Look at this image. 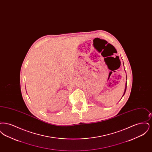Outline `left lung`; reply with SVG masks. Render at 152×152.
<instances>
[{"label": "left lung", "mask_w": 152, "mask_h": 152, "mask_svg": "<svg viewBox=\"0 0 152 152\" xmlns=\"http://www.w3.org/2000/svg\"><path fill=\"white\" fill-rule=\"evenodd\" d=\"M127 84V83H126V87H125V92H124V94H123V96L125 94V92H126V86H127V84Z\"/></svg>", "instance_id": "8db88e82"}]
</instances>
